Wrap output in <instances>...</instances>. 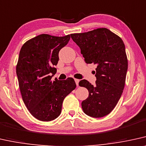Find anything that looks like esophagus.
I'll return each mask as SVG.
<instances>
[{
  "mask_svg": "<svg viewBox=\"0 0 146 146\" xmlns=\"http://www.w3.org/2000/svg\"><path fill=\"white\" fill-rule=\"evenodd\" d=\"M75 84H76L77 86H79V79H75Z\"/></svg>",
  "mask_w": 146,
  "mask_h": 146,
  "instance_id": "1",
  "label": "esophagus"
}]
</instances>
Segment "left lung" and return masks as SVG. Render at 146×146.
I'll return each mask as SVG.
<instances>
[{
    "instance_id": "8db88e82",
    "label": "left lung",
    "mask_w": 146,
    "mask_h": 146,
    "mask_svg": "<svg viewBox=\"0 0 146 146\" xmlns=\"http://www.w3.org/2000/svg\"><path fill=\"white\" fill-rule=\"evenodd\" d=\"M71 37L80 48L86 63L96 65L94 86L86 79L79 83L89 92V96L82 102V109L92 117L106 116L117 104L124 89L128 68L125 44L106 28L72 34Z\"/></svg>"
}]
</instances>
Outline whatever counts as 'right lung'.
<instances>
[{
  "label": "right lung",
  "mask_w": 146,
  "mask_h": 146,
  "mask_svg": "<svg viewBox=\"0 0 146 146\" xmlns=\"http://www.w3.org/2000/svg\"><path fill=\"white\" fill-rule=\"evenodd\" d=\"M70 35L40 34L22 46L16 73L22 99L33 117L50 121L60 115L64 98L76 88L74 79L52 81L56 73L60 50L69 42Z\"/></svg>",
  "instance_id": "obj_1"
}]
</instances>
